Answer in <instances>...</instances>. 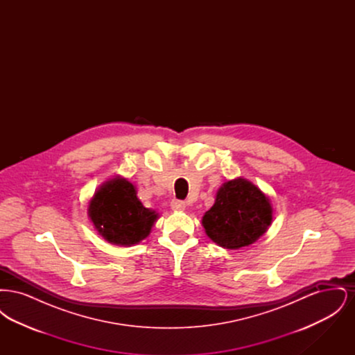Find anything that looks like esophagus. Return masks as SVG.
Wrapping results in <instances>:
<instances>
[{
    "instance_id": "1",
    "label": "esophagus",
    "mask_w": 355,
    "mask_h": 355,
    "mask_svg": "<svg viewBox=\"0 0 355 355\" xmlns=\"http://www.w3.org/2000/svg\"><path fill=\"white\" fill-rule=\"evenodd\" d=\"M170 206H171V209L175 210V211H182V210H185L186 207L185 202L178 201V200H173L171 203H170Z\"/></svg>"
}]
</instances>
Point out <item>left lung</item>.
<instances>
[{
  "mask_svg": "<svg viewBox=\"0 0 355 355\" xmlns=\"http://www.w3.org/2000/svg\"><path fill=\"white\" fill-rule=\"evenodd\" d=\"M272 220L270 200L253 182L236 178L220 186L205 213V233L225 249H241L263 236Z\"/></svg>",
  "mask_w": 355,
  "mask_h": 355,
  "instance_id": "1",
  "label": "left lung"
}]
</instances>
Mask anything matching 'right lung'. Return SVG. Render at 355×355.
I'll use <instances>...</instances> for the list:
<instances>
[{
    "label": "right lung",
    "instance_id": "obj_1",
    "mask_svg": "<svg viewBox=\"0 0 355 355\" xmlns=\"http://www.w3.org/2000/svg\"><path fill=\"white\" fill-rule=\"evenodd\" d=\"M89 218L110 243L132 246L150 234L158 213L145 207L126 178L116 177L100 186L89 202Z\"/></svg>",
    "mask_w": 355,
    "mask_h": 355
}]
</instances>
